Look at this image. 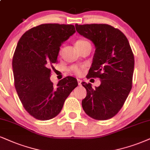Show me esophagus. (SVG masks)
<instances>
[{"label":"esophagus","instance_id":"obj_1","mask_svg":"<svg viewBox=\"0 0 150 150\" xmlns=\"http://www.w3.org/2000/svg\"><path fill=\"white\" fill-rule=\"evenodd\" d=\"M77 81H78L79 86H81V82H82V81L80 80V79H77Z\"/></svg>","mask_w":150,"mask_h":150}]
</instances>
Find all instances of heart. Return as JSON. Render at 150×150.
I'll return each instance as SVG.
<instances>
[{
    "label": "heart",
    "mask_w": 150,
    "mask_h": 150,
    "mask_svg": "<svg viewBox=\"0 0 150 150\" xmlns=\"http://www.w3.org/2000/svg\"><path fill=\"white\" fill-rule=\"evenodd\" d=\"M86 43H88V42L86 41V40H78L76 42V46L77 49H78V48H80ZM85 68H86V65H84V64H83V65H76V64H74V65H72L71 67H70V70H71L74 74H75L81 76L83 74V71Z\"/></svg>",
    "instance_id": "b5f03b06"
}]
</instances>
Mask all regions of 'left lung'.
<instances>
[{
  "mask_svg": "<svg viewBox=\"0 0 150 150\" xmlns=\"http://www.w3.org/2000/svg\"><path fill=\"white\" fill-rule=\"evenodd\" d=\"M75 27L81 35L89 39L95 46L87 79L101 80V85L95 89L90 83H82L87 91L82 107L93 119H110L120 111L132 90L134 53L126 36L111 25L76 24Z\"/></svg>",
  "mask_w": 150,
  "mask_h": 150,
  "instance_id": "obj_1",
  "label": "left lung"
}]
</instances>
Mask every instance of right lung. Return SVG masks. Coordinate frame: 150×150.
<instances>
[{
    "label": "right lung",
    "instance_id": "1",
    "mask_svg": "<svg viewBox=\"0 0 150 150\" xmlns=\"http://www.w3.org/2000/svg\"><path fill=\"white\" fill-rule=\"evenodd\" d=\"M76 32L74 25L45 23L26 31L12 59L14 86L25 110L37 120L55 117L76 87V79L67 76L55 86L51 80L61 44Z\"/></svg>",
    "mask_w": 150,
    "mask_h": 150
}]
</instances>
